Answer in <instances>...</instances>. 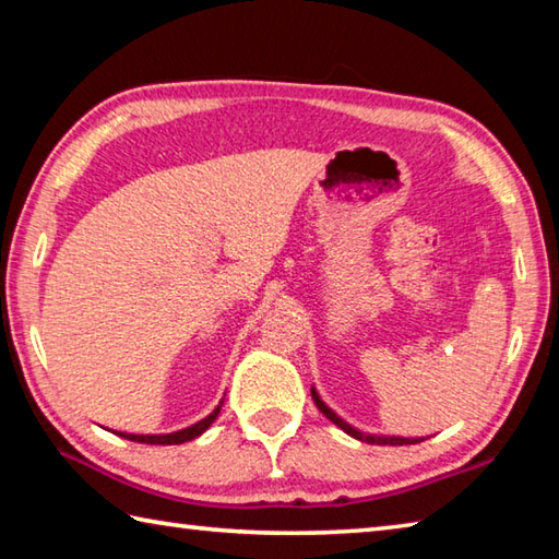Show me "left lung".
Returning a JSON list of instances; mask_svg holds the SVG:
<instances>
[{
	"instance_id": "8db88e82",
	"label": "left lung",
	"mask_w": 559,
	"mask_h": 559,
	"mask_svg": "<svg viewBox=\"0 0 559 559\" xmlns=\"http://www.w3.org/2000/svg\"><path fill=\"white\" fill-rule=\"evenodd\" d=\"M311 397H314L317 407H319L321 413H324V415L331 419V423H334L336 427L344 429L346 435L360 439V442H368V444H393V447H403V444H417V442H423V439H405V437H370V435H360L358 429H354L350 425H346L344 419H341V417L334 413V409L324 405V400H321V397L317 395V390H311Z\"/></svg>"
}]
</instances>
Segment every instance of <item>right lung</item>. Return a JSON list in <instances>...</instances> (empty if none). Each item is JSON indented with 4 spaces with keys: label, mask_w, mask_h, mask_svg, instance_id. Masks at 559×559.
Here are the masks:
<instances>
[{
    "label": "right lung",
    "mask_w": 559,
    "mask_h": 559,
    "mask_svg": "<svg viewBox=\"0 0 559 559\" xmlns=\"http://www.w3.org/2000/svg\"><path fill=\"white\" fill-rule=\"evenodd\" d=\"M218 413H221V405L215 407L209 417H203L201 423L179 429V432H171V435H122L120 432V437L130 439V442H140V444H183V442H191V439L203 435L205 429L213 425V419L218 417Z\"/></svg>",
    "instance_id": "add662e5"
}]
</instances>
